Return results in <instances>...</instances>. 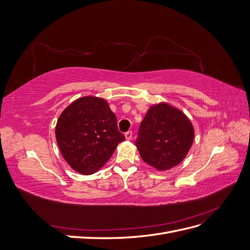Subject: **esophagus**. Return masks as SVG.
<instances>
[{
  "mask_svg": "<svg viewBox=\"0 0 250 250\" xmlns=\"http://www.w3.org/2000/svg\"><path fill=\"white\" fill-rule=\"evenodd\" d=\"M125 138H126V140H131V138H132V131L129 130V131L125 132Z\"/></svg>",
  "mask_w": 250,
  "mask_h": 250,
  "instance_id": "1",
  "label": "esophagus"
}]
</instances>
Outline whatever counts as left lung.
<instances>
[{
    "label": "left lung",
    "mask_w": 250,
    "mask_h": 250,
    "mask_svg": "<svg viewBox=\"0 0 250 250\" xmlns=\"http://www.w3.org/2000/svg\"><path fill=\"white\" fill-rule=\"evenodd\" d=\"M193 140L194 128L185 113L167 103H160L147 111L135 145L144 162L164 171L183 162Z\"/></svg>",
    "instance_id": "left-lung-1"
}]
</instances>
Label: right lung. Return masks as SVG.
Masks as SVG:
<instances>
[{"label": "right lung", "mask_w": 250, "mask_h": 250, "mask_svg": "<svg viewBox=\"0 0 250 250\" xmlns=\"http://www.w3.org/2000/svg\"><path fill=\"white\" fill-rule=\"evenodd\" d=\"M55 135L65 162L83 175L102 168L125 140L107 102L93 96L79 98L62 112Z\"/></svg>", "instance_id": "obj_1"}]
</instances>
